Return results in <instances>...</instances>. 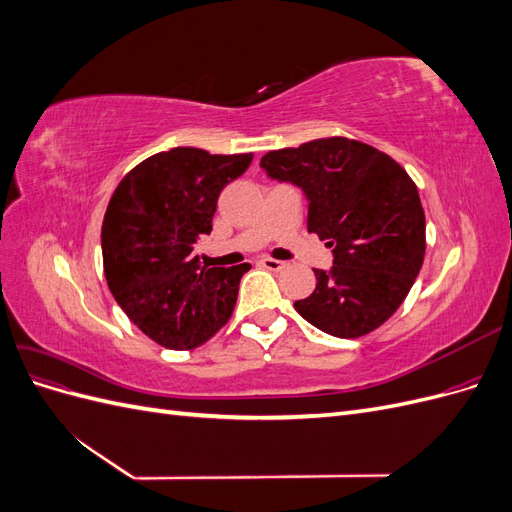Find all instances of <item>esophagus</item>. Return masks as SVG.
Wrapping results in <instances>:
<instances>
[{"instance_id":"esophagus-1","label":"esophagus","mask_w":512,"mask_h":512,"mask_svg":"<svg viewBox=\"0 0 512 512\" xmlns=\"http://www.w3.org/2000/svg\"><path fill=\"white\" fill-rule=\"evenodd\" d=\"M260 265L265 267V269H269V271H282L286 267V262L275 260V258H262Z\"/></svg>"}]
</instances>
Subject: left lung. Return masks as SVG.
I'll use <instances>...</instances> for the list:
<instances>
[{
  "label": "left lung",
  "instance_id": "1",
  "mask_svg": "<svg viewBox=\"0 0 512 512\" xmlns=\"http://www.w3.org/2000/svg\"><path fill=\"white\" fill-rule=\"evenodd\" d=\"M260 166L309 200L307 230L333 247L335 265L294 309L316 329L356 339L389 320L423 267L425 211L416 183L391 156L346 136L262 156Z\"/></svg>",
  "mask_w": 512,
  "mask_h": 512
}]
</instances>
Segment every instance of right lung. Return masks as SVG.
I'll use <instances>...</instances> for the list:
<instances>
[{"instance_id":"add662e5","label":"right lung","mask_w":512,"mask_h":512,"mask_svg":"<svg viewBox=\"0 0 512 512\" xmlns=\"http://www.w3.org/2000/svg\"><path fill=\"white\" fill-rule=\"evenodd\" d=\"M252 153L211 156L175 147L143 160L119 181L102 222L106 284L128 318L170 350L203 346L230 320L250 262L203 267L196 239L209 235L224 185Z\"/></svg>"}]
</instances>
